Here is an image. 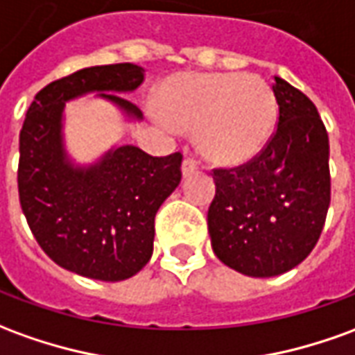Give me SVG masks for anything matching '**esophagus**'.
<instances>
[{"instance_id": "34e87169", "label": "esophagus", "mask_w": 355, "mask_h": 355, "mask_svg": "<svg viewBox=\"0 0 355 355\" xmlns=\"http://www.w3.org/2000/svg\"><path fill=\"white\" fill-rule=\"evenodd\" d=\"M198 169V161L194 159V157H186L184 161H182V175H192L194 171Z\"/></svg>"}]
</instances>
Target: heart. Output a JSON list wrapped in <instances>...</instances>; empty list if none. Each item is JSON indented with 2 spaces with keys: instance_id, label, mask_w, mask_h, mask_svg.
Instances as JSON below:
<instances>
[{
  "instance_id": "heart-1",
  "label": "heart",
  "mask_w": 355,
  "mask_h": 355,
  "mask_svg": "<svg viewBox=\"0 0 355 355\" xmlns=\"http://www.w3.org/2000/svg\"><path fill=\"white\" fill-rule=\"evenodd\" d=\"M165 119L196 128L198 150L215 165L254 159L271 140L279 107L261 76L240 73H178L157 92Z\"/></svg>"
}]
</instances>
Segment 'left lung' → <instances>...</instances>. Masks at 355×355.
<instances>
[{
	"instance_id": "8db88e82",
	"label": "left lung",
	"mask_w": 355,
	"mask_h": 355,
	"mask_svg": "<svg viewBox=\"0 0 355 355\" xmlns=\"http://www.w3.org/2000/svg\"><path fill=\"white\" fill-rule=\"evenodd\" d=\"M277 130L244 165L213 169L207 229L215 255L248 277H277L306 259L329 203V136L313 101L275 76Z\"/></svg>"
}]
</instances>
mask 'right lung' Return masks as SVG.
<instances>
[{
    "label": "right lung",
    "mask_w": 355,
    "mask_h": 355,
    "mask_svg": "<svg viewBox=\"0 0 355 355\" xmlns=\"http://www.w3.org/2000/svg\"><path fill=\"white\" fill-rule=\"evenodd\" d=\"M144 69L88 67L49 83L26 111L19 138V200L36 242L59 267L96 281L130 279L150 261L155 213L180 182V153L153 157L136 146L74 167L63 146L65 101L100 92L128 117L142 111L113 92H132Z\"/></svg>",
    "instance_id": "1"
}]
</instances>
